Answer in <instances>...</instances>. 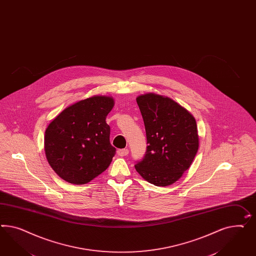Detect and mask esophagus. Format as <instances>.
I'll list each match as a JSON object with an SVG mask.
<instances>
[{
	"instance_id": "esophagus-1",
	"label": "esophagus",
	"mask_w": 256,
	"mask_h": 256,
	"mask_svg": "<svg viewBox=\"0 0 256 256\" xmlns=\"http://www.w3.org/2000/svg\"><path fill=\"white\" fill-rule=\"evenodd\" d=\"M117 154L118 156H122V157H124V156H127V155L129 154V150H128L127 148L118 150Z\"/></svg>"
}]
</instances>
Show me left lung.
I'll return each mask as SVG.
<instances>
[{"label": "left lung", "mask_w": 256, "mask_h": 256, "mask_svg": "<svg viewBox=\"0 0 256 256\" xmlns=\"http://www.w3.org/2000/svg\"><path fill=\"white\" fill-rule=\"evenodd\" d=\"M144 120L146 152L134 166L148 182L168 186L190 168L199 146L194 116L172 99L155 94L136 98Z\"/></svg>", "instance_id": "1"}]
</instances>
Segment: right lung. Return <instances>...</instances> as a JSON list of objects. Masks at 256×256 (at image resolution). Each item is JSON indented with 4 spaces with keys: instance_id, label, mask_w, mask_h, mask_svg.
I'll return each instance as SVG.
<instances>
[{
    "instance_id": "obj_1",
    "label": "right lung",
    "mask_w": 256,
    "mask_h": 256,
    "mask_svg": "<svg viewBox=\"0 0 256 256\" xmlns=\"http://www.w3.org/2000/svg\"><path fill=\"white\" fill-rule=\"evenodd\" d=\"M113 106L110 96H92L68 106L48 126L46 159L67 182H90L110 166L116 148L110 144L106 118Z\"/></svg>"
}]
</instances>
